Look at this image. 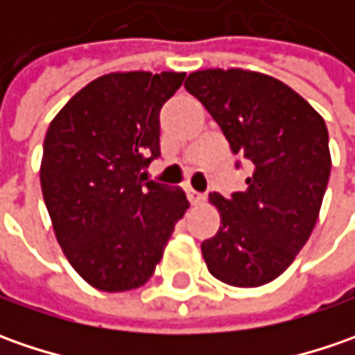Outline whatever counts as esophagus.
<instances>
[{
	"label": "esophagus",
	"instance_id": "34e87169",
	"mask_svg": "<svg viewBox=\"0 0 355 355\" xmlns=\"http://www.w3.org/2000/svg\"><path fill=\"white\" fill-rule=\"evenodd\" d=\"M187 198L191 201V205H201L205 201V196H201L198 191H193L191 187H187Z\"/></svg>",
	"mask_w": 355,
	"mask_h": 355
}]
</instances>
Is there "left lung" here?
<instances>
[{
	"label": "left lung",
	"instance_id": "8db88e82",
	"mask_svg": "<svg viewBox=\"0 0 355 355\" xmlns=\"http://www.w3.org/2000/svg\"><path fill=\"white\" fill-rule=\"evenodd\" d=\"M185 90L252 166L245 191L209 193L221 227L201 254L217 280L263 286L291 266L318 221L332 168L326 122L288 85L257 71H196Z\"/></svg>",
	"mask_w": 355,
	"mask_h": 355
}]
</instances>
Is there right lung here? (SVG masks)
<instances>
[{"label": "right lung", "instance_id": "1", "mask_svg": "<svg viewBox=\"0 0 355 355\" xmlns=\"http://www.w3.org/2000/svg\"><path fill=\"white\" fill-rule=\"evenodd\" d=\"M185 73H108L49 124L41 189L67 261L90 286L124 293L154 275L189 201L140 173L159 156V110Z\"/></svg>", "mask_w": 355, "mask_h": 355}]
</instances>
